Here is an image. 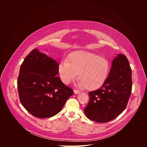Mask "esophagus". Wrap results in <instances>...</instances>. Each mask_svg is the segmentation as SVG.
Returning a JSON list of instances; mask_svg holds the SVG:
<instances>
[{
	"label": "esophagus",
	"instance_id": "1",
	"mask_svg": "<svg viewBox=\"0 0 147 147\" xmlns=\"http://www.w3.org/2000/svg\"><path fill=\"white\" fill-rule=\"evenodd\" d=\"M74 92L75 94H78L80 93V91H78V90H74Z\"/></svg>",
	"mask_w": 147,
	"mask_h": 147
}]
</instances>
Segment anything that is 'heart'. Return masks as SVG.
I'll return each mask as SVG.
<instances>
[{
    "label": "heart",
    "mask_w": 147,
    "mask_h": 147,
    "mask_svg": "<svg viewBox=\"0 0 147 147\" xmlns=\"http://www.w3.org/2000/svg\"><path fill=\"white\" fill-rule=\"evenodd\" d=\"M110 69L109 61L95 53L86 51L71 52L67 61H63L58 71L61 81L69 84L77 76L78 85L88 90H96L105 82Z\"/></svg>",
    "instance_id": "obj_1"
}]
</instances>
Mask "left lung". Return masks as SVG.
Returning <instances> with one entry per match:
<instances>
[{"label": "left lung", "mask_w": 147, "mask_h": 147, "mask_svg": "<svg viewBox=\"0 0 147 147\" xmlns=\"http://www.w3.org/2000/svg\"><path fill=\"white\" fill-rule=\"evenodd\" d=\"M131 69L126 56L117 55L102 87L88 92L90 101L84 113L98 123L110 121L126 108L132 90Z\"/></svg>", "instance_id": "obj_1"}]
</instances>
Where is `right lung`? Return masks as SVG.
<instances>
[{
	"instance_id": "obj_1",
	"label": "right lung",
	"mask_w": 147,
	"mask_h": 147,
	"mask_svg": "<svg viewBox=\"0 0 147 147\" xmlns=\"http://www.w3.org/2000/svg\"><path fill=\"white\" fill-rule=\"evenodd\" d=\"M57 61L33 49L21 65L17 80L19 98L24 108L34 116L45 119L61 111L73 94L57 76Z\"/></svg>"
}]
</instances>
